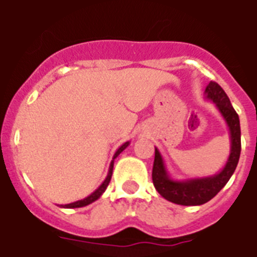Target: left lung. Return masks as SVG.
I'll return each instance as SVG.
<instances>
[{
    "instance_id": "left-lung-1",
    "label": "left lung",
    "mask_w": 257,
    "mask_h": 257,
    "mask_svg": "<svg viewBox=\"0 0 257 257\" xmlns=\"http://www.w3.org/2000/svg\"><path fill=\"white\" fill-rule=\"evenodd\" d=\"M204 97L215 104L220 114L227 122L229 140H231L229 156L224 168L216 175L207 176V177H195V179L175 180L169 176L160 151L155 148V163H153L152 171L153 185L165 200L179 204V205H201L213 199L228 183V180L231 179L239 163L240 151H241L240 120L237 113L231 105L227 93L224 92L223 88L217 82L211 81L205 88Z\"/></svg>"
}]
</instances>
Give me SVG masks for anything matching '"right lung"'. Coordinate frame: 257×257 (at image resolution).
<instances>
[{
    "label": "right lung",
    "mask_w": 257,
    "mask_h": 257,
    "mask_svg": "<svg viewBox=\"0 0 257 257\" xmlns=\"http://www.w3.org/2000/svg\"><path fill=\"white\" fill-rule=\"evenodd\" d=\"M131 144L129 141H126V143H124V144L121 145L120 148L117 149L116 153L113 155V160L110 161V165H109V171H108V175H106V177H105V180L102 181V184H101L100 187L97 188L96 191L93 192V193H90V195L88 196V197H85V199L82 200H78V201H74V203H70V204H65V205H61V208H81V207H86V205H89V204H92L93 201H96V200H98L101 197V195L104 193L105 189H106V187L109 185V181H110V179H112V172H113V164H114V159H116L118 155H120L122 151H124L128 145Z\"/></svg>",
    "instance_id": "obj_1"
}]
</instances>
